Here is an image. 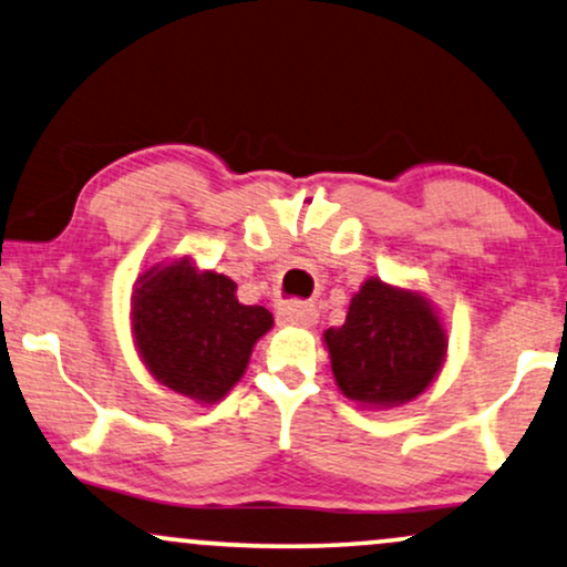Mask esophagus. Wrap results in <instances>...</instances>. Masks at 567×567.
I'll return each instance as SVG.
<instances>
[{
    "mask_svg": "<svg viewBox=\"0 0 567 567\" xmlns=\"http://www.w3.org/2000/svg\"><path fill=\"white\" fill-rule=\"evenodd\" d=\"M278 320L286 326H316L318 323V310L312 305L302 302V299H289L278 307Z\"/></svg>",
    "mask_w": 567,
    "mask_h": 567,
    "instance_id": "esophagus-1",
    "label": "esophagus"
}]
</instances>
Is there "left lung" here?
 Wrapping results in <instances>:
<instances>
[{"mask_svg": "<svg viewBox=\"0 0 567 567\" xmlns=\"http://www.w3.org/2000/svg\"><path fill=\"white\" fill-rule=\"evenodd\" d=\"M323 337L339 389L349 400L379 408L421 394L446 352V333L429 302L375 278L362 284L344 323Z\"/></svg>", "mask_w": 567, "mask_h": 567, "instance_id": "1", "label": "left lung"}]
</instances>
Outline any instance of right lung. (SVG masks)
<instances>
[{
	"label": "right lung",
	"mask_w": 567,
	"mask_h": 567,
	"mask_svg": "<svg viewBox=\"0 0 567 567\" xmlns=\"http://www.w3.org/2000/svg\"><path fill=\"white\" fill-rule=\"evenodd\" d=\"M138 284L134 337L152 375L199 402L226 396L272 326L270 312L241 305L228 276L197 272L188 260L150 270Z\"/></svg>",
	"instance_id": "add662e5"
}]
</instances>
